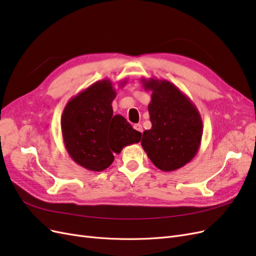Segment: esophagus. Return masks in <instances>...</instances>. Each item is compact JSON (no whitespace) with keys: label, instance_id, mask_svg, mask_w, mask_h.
Returning a JSON list of instances; mask_svg holds the SVG:
<instances>
[{"label":"esophagus","instance_id":"obj_1","mask_svg":"<svg viewBox=\"0 0 256 256\" xmlns=\"http://www.w3.org/2000/svg\"><path fill=\"white\" fill-rule=\"evenodd\" d=\"M134 128L138 131V132H143V128H142V125L141 124H136V125L134 126Z\"/></svg>","mask_w":256,"mask_h":256}]
</instances>
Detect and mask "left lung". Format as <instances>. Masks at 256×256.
Returning <instances> with one entry per match:
<instances>
[{
	"label": "left lung",
	"mask_w": 256,
	"mask_h": 256,
	"mask_svg": "<svg viewBox=\"0 0 256 256\" xmlns=\"http://www.w3.org/2000/svg\"><path fill=\"white\" fill-rule=\"evenodd\" d=\"M152 90L148 104L152 128L145 130L141 145L161 171L180 168L196 157L203 136V122L196 104L166 80L141 79Z\"/></svg>",
	"instance_id": "obj_1"
}]
</instances>
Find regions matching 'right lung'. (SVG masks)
Masks as SVG:
<instances>
[{
  "mask_svg": "<svg viewBox=\"0 0 256 256\" xmlns=\"http://www.w3.org/2000/svg\"><path fill=\"white\" fill-rule=\"evenodd\" d=\"M126 83L122 81L120 86ZM115 97L111 80H100L69 100L62 114L65 148L76 164L88 171H104L114 161L113 154L141 140V132L126 118L113 115Z\"/></svg>",
  "mask_w": 256,
  "mask_h": 256,
  "instance_id": "obj_1",
  "label": "right lung"
}]
</instances>
